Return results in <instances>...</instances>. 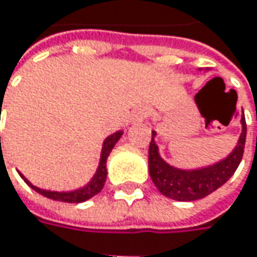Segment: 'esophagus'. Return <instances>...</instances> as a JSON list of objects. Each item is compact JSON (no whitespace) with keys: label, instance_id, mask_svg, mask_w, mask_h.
<instances>
[{"label":"esophagus","instance_id":"obj_1","mask_svg":"<svg viewBox=\"0 0 257 257\" xmlns=\"http://www.w3.org/2000/svg\"><path fill=\"white\" fill-rule=\"evenodd\" d=\"M147 117V111H146V108H143V107H140V108H135L134 111H132V116H131V122L132 123H141V122H144V119Z\"/></svg>","mask_w":257,"mask_h":257}]
</instances>
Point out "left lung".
<instances>
[{"label": "left lung", "mask_w": 257, "mask_h": 257, "mask_svg": "<svg viewBox=\"0 0 257 257\" xmlns=\"http://www.w3.org/2000/svg\"><path fill=\"white\" fill-rule=\"evenodd\" d=\"M241 125L242 132L238 144L228 158L214 165L192 171L174 168L159 156V150L155 143L156 132L152 131V141L149 146V173L158 190L167 198L176 201H196L223 186L236 171L244 155L247 134L244 116L241 117Z\"/></svg>", "instance_id": "obj_1"}]
</instances>
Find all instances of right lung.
Wrapping results in <instances>:
<instances>
[{
    "instance_id": "right-lung-1",
    "label": "right lung",
    "mask_w": 257,
    "mask_h": 257,
    "mask_svg": "<svg viewBox=\"0 0 257 257\" xmlns=\"http://www.w3.org/2000/svg\"><path fill=\"white\" fill-rule=\"evenodd\" d=\"M122 134H123L122 131H117V132H114V134H111L110 137L105 138V141H104V144H102V150H101L99 165H98V170H96L95 176L92 177V180H90L86 186L80 187L77 190H71V192H52V190H44V189H40V187L31 184L21 173H19V174H21L22 179L25 180V183L29 187H32V189H34L35 192H38L40 195H43V196H46V198H50V199H53V201L73 202V204L87 201V199H90L92 196H95L96 193H99L101 189L104 187V183H105V179H107V167H105V165H107V158H108L110 152L113 150L114 144H116V143L119 141V138L122 137Z\"/></svg>"
}]
</instances>
